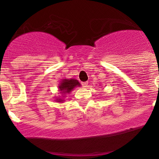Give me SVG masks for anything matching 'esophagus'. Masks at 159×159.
Wrapping results in <instances>:
<instances>
[{"mask_svg":"<svg viewBox=\"0 0 159 159\" xmlns=\"http://www.w3.org/2000/svg\"><path fill=\"white\" fill-rule=\"evenodd\" d=\"M81 84H82V86L84 88L89 87V82H88V81H85V82H82V83H81Z\"/></svg>","mask_w":159,"mask_h":159,"instance_id":"1","label":"esophagus"}]
</instances>
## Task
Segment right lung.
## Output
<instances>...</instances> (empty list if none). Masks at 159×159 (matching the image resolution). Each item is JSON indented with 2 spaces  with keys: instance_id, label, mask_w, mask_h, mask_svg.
<instances>
[{
  "instance_id": "add662e5",
  "label": "right lung",
  "mask_w": 159,
  "mask_h": 159,
  "mask_svg": "<svg viewBox=\"0 0 159 159\" xmlns=\"http://www.w3.org/2000/svg\"><path fill=\"white\" fill-rule=\"evenodd\" d=\"M76 87H81V84L79 81L74 78H63L60 81L58 84V91L59 94H61V97H56L55 98L56 102H60L63 103L65 102V98L66 97V94H69L70 91H73L74 89Z\"/></svg>"
}]
</instances>
